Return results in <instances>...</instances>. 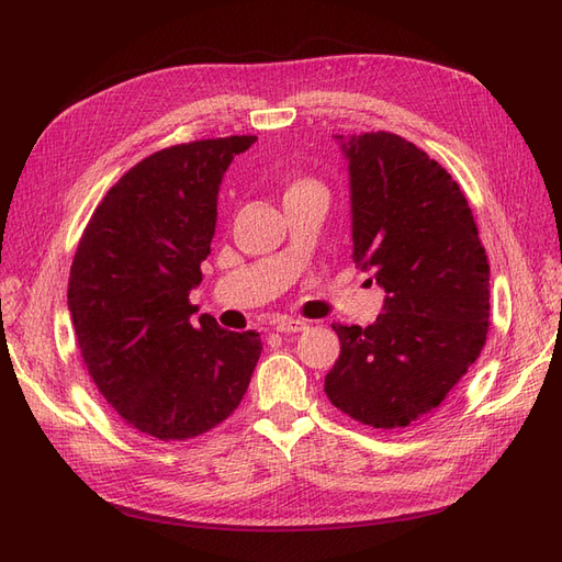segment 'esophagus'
I'll return each instance as SVG.
<instances>
[{"label":"esophagus","mask_w":562,"mask_h":562,"mask_svg":"<svg viewBox=\"0 0 562 562\" xmlns=\"http://www.w3.org/2000/svg\"><path fill=\"white\" fill-rule=\"evenodd\" d=\"M274 330L277 333H302V330H307V321L281 316L274 321Z\"/></svg>","instance_id":"esophagus-1"}]
</instances>
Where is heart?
Returning a JSON list of instances; mask_svg holds the SVG:
<instances>
[{
  "label": "heart",
  "instance_id": "obj_1",
  "mask_svg": "<svg viewBox=\"0 0 562 562\" xmlns=\"http://www.w3.org/2000/svg\"><path fill=\"white\" fill-rule=\"evenodd\" d=\"M314 184H318V182L312 178H293L285 182V194H293L297 190H304V187H314Z\"/></svg>",
  "mask_w": 562,
  "mask_h": 562
}]
</instances>
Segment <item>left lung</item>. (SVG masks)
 Listing matches in <instances>:
<instances>
[{
    "mask_svg": "<svg viewBox=\"0 0 562 562\" xmlns=\"http://www.w3.org/2000/svg\"><path fill=\"white\" fill-rule=\"evenodd\" d=\"M349 161L353 262L375 271V323L342 326L326 394L375 429L431 415L479 359L490 265L469 203L438 161L396 133L335 135Z\"/></svg>",
    "mask_w": 562,
    "mask_h": 562,
    "instance_id": "obj_1",
    "label": "left lung"
}]
</instances>
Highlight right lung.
Segmentation results:
<instances>
[{
  "mask_svg": "<svg viewBox=\"0 0 562 562\" xmlns=\"http://www.w3.org/2000/svg\"><path fill=\"white\" fill-rule=\"evenodd\" d=\"M255 135L155 151L98 203L67 283L77 347L100 394L128 427L187 440L241 403L262 342L209 314L192 318L190 291L211 255L217 192Z\"/></svg>",
  "mask_w": 562,
  "mask_h": 562,
  "instance_id": "add662e5",
  "label": "right lung"
}]
</instances>
